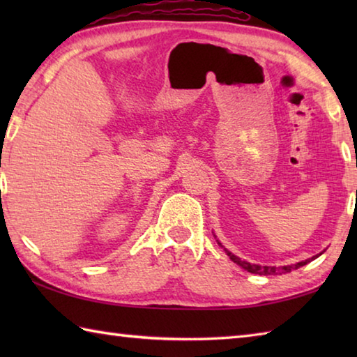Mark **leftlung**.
<instances>
[{"label":"left lung","instance_id":"obj_1","mask_svg":"<svg viewBox=\"0 0 357 357\" xmlns=\"http://www.w3.org/2000/svg\"><path fill=\"white\" fill-rule=\"evenodd\" d=\"M356 193H357V190H356ZM220 244V243H219ZM222 245V244H220ZM225 250V253L229 257V259H231L233 263H236V264H239L241 268L243 269H245L247 273H252V274H259V275H275V274H285V273H291V271H294V269H298V268H301V266H304V264H307V263H310L312 259H315V258H318L319 255H321V253H319V255H315V257H312V258H309V259H304V261H299V263H296V264H287V266H279V268H275V266H259V264H252V263H249V261H244V259H241L239 257H236V255H233L231 252L229 250H227V249H223Z\"/></svg>","mask_w":357,"mask_h":357}]
</instances>
